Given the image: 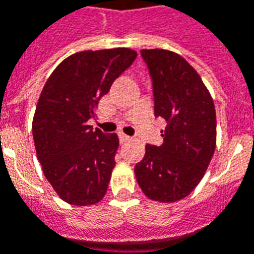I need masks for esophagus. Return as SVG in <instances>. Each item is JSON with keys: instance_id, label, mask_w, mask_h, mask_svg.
Listing matches in <instances>:
<instances>
[{"instance_id": "obj_1", "label": "esophagus", "mask_w": 254, "mask_h": 254, "mask_svg": "<svg viewBox=\"0 0 254 254\" xmlns=\"http://www.w3.org/2000/svg\"><path fill=\"white\" fill-rule=\"evenodd\" d=\"M120 140H121V143H125V141L130 140V137H129V136L125 133H120Z\"/></svg>"}]
</instances>
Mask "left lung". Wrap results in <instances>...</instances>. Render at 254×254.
<instances>
[{
	"instance_id": "8db88e82",
	"label": "left lung",
	"mask_w": 254,
	"mask_h": 254,
	"mask_svg": "<svg viewBox=\"0 0 254 254\" xmlns=\"http://www.w3.org/2000/svg\"><path fill=\"white\" fill-rule=\"evenodd\" d=\"M154 91V114L167 121L161 146H146L134 167L143 193L174 203L199 185L217 143V118L210 91L184 57L168 50H141Z\"/></svg>"
}]
</instances>
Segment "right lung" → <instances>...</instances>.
Listing matches in <instances>:
<instances>
[{
	"instance_id": "1",
	"label": "right lung",
	"mask_w": 254,
	"mask_h": 254,
	"mask_svg": "<svg viewBox=\"0 0 254 254\" xmlns=\"http://www.w3.org/2000/svg\"><path fill=\"white\" fill-rule=\"evenodd\" d=\"M136 57L130 48L69 55L41 90L32 124L36 154L47 181L69 204H96L107 193L120 139L87 122Z\"/></svg>"
}]
</instances>
